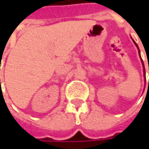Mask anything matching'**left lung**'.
<instances>
[{"label": "left lung", "mask_w": 149, "mask_h": 149, "mask_svg": "<svg viewBox=\"0 0 149 149\" xmlns=\"http://www.w3.org/2000/svg\"><path fill=\"white\" fill-rule=\"evenodd\" d=\"M134 42L135 45L137 46V48H138V49H139V55H140V50H139V46H138V45L136 44V42H135L134 40ZM141 58V56H140ZM141 61H142V63H143V72H144V77H145V69H144V65H143V60H142V59H141ZM149 69V68H148ZM148 87H149V79H148Z\"/></svg>", "instance_id": "left-lung-1"}]
</instances>
